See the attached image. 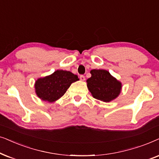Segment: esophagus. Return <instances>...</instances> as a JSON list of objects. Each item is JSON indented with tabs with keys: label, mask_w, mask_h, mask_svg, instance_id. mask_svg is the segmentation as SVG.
<instances>
[{
	"label": "esophagus",
	"mask_w": 159,
	"mask_h": 159,
	"mask_svg": "<svg viewBox=\"0 0 159 159\" xmlns=\"http://www.w3.org/2000/svg\"><path fill=\"white\" fill-rule=\"evenodd\" d=\"M85 79H86V78H85V76L83 75H80V80H81V81H85Z\"/></svg>",
	"instance_id": "obj_1"
}]
</instances>
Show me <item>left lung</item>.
Instances as JSON below:
<instances>
[{
	"label": "left lung",
	"mask_w": 159,
	"mask_h": 159,
	"mask_svg": "<svg viewBox=\"0 0 159 159\" xmlns=\"http://www.w3.org/2000/svg\"><path fill=\"white\" fill-rule=\"evenodd\" d=\"M90 73L92 76L86 80V83L94 98L105 102H109L117 98L121 92V82L106 70L94 69L90 71Z\"/></svg>",
	"instance_id": "obj_1"
}]
</instances>
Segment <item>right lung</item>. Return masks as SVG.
Wrapping results in <instances>:
<instances>
[{"label": "right lung", "instance_id": "obj_1", "mask_svg": "<svg viewBox=\"0 0 159 159\" xmlns=\"http://www.w3.org/2000/svg\"><path fill=\"white\" fill-rule=\"evenodd\" d=\"M78 80V75L71 72L57 70L49 75L38 78L35 91L42 100L53 102L61 98L71 84Z\"/></svg>", "mask_w": 159, "mask_h": 159}]
</instances>
